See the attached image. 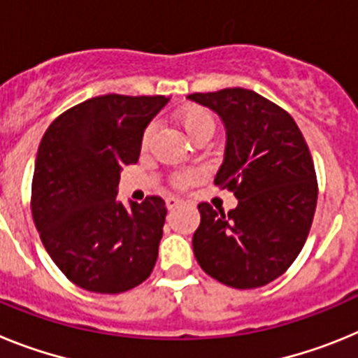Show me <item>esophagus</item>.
I'll return each instance as SVG.
<instances>
[{"mask_svg": "<svg viewBox=\"0 0 358 358\" xmlns=\"http://www.w3.org/2000/svg\"><path fill=\"white\" fill-rule=\"evenodd\" d=\"M182 204V201L179 197H166V208H169V210H176L177 206H181Z\"/></svg>", "mask_w": 358, "mask_h": 358, "instance_id": "esophagus-1", "label": "esophagus"}]
</instances>
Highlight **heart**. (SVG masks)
I'll use <instances>...</instances> for the list:
<instances>
[{
    "label": "heart",
    "mask_w": 358,
    "mask_h": 358,
    "mask_svg": "<svg viewBox=\"0 0 358 358\" xmlns=\"http://www.w3.org/2000/svg\"><path fill=\"white\" fill-rule=\"evenodd\" d=\"M177 122L186 132L189 140H199V138H210L215 131V120L208 109L201 106H186L177 113ZM154 136V125H148L141 138V147L147 148ZM197 179L195 172H179L172 177V182L177 188H185L192 185Z\"/></svg>",
    "instance_id": "obj_1"
}]
</instances>
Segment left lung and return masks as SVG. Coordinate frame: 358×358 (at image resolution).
<instances>
[{
  "instance_id": "obj_1",
  "label": "left lung",
  "mask_w": 358,
  "mask_h": 358,
  "mask_svg": "<svg viewBox=\"0 0 358 358\" xmlns=\"http://www.w3.org/2000/svg\"><path fill=\"white\" fill-rule=\"evenodd\" d=\"M188 98L222 120L226 150L215 185L238 199L229 213L199 204L195 258L227 287L267 285L301 252L314 220L317 179L308 145L287 110L251 90Z\"/></svg>"
}]
</instances>
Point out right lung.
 <instances>
[{
	"mask_svg": "<svg viewBox=\"0 0 358 358\" xmlns=\"http://www.w3.org/2000/svg\"><path fill=\"white\" fill-rule=\"evenodd\" d=\"M166 96H94L62 113L44 132L31 179V217L50 258L69 281L98 294L134 289L150 276L163 236L161 197L123 206V164Z\"/></svg>",
	"mask_w": 358,
	"mask_h": 358,
	"instance_id": "1",
	"label": "right lung"
}]
</instances>
